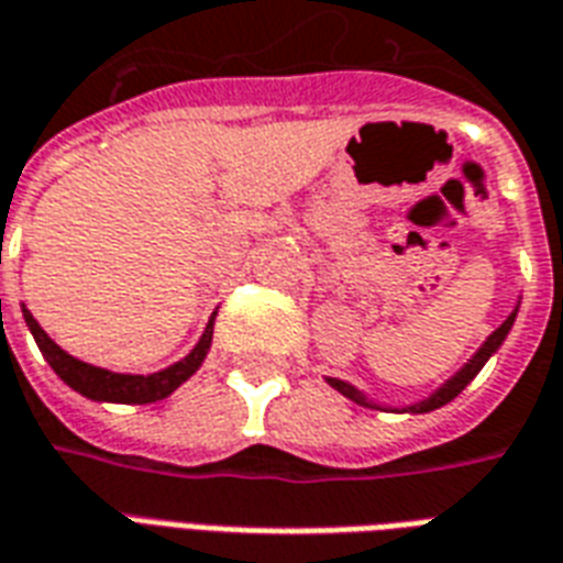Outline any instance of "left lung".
Masks as SVG:
<instances>
[{
	"instance_id": "1",
	"label": "left lung",
	"mask_w": 563,
	"mask_h": 563,
	"mask_svg": "<svg viewBox=\"0 0 563 563\" xmlns=\"http://www.w3.org/2000/svg\"><path fill=\"white\" fill-rule=\"evenodd\" d=\"M516 313H519V307H516V310H512V313H509V317L500 322V329H495L492 334H488V338H485L483 346H479V350H476V353L467 358V365L461 367L459 374H452V377H449L446 383L440 386V389L431 391L424 401H416V404H410V407H401V413H431V410L443 407V404H449L452 398H459L461 391H464V386H467V383H471V379L476 377L479 371H483L485 362H488V358H492V355L500 350V343L507 341L509 329H512V322H516ZM325 379H329L331 389H338L341 395H346L350 401L362 404V407H374V410H389V407H383V404L371 401L365 391H358L355 386H350L346 379H338V377H325Z\"/></svg>"
}]
</instances>
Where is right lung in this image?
Instances as JSON below:
<instances>
[{"label":"right lung","instance_id":"1","mask_svg":"<svg viewBox=\"0 0 563 563\" xmlns=\"http://www.w3.org/2000/svg\"><path fill=\"white\" fill-rule=\"evenodd\" d=\"M23 319H26V325H30L32 338L38 343V350L47 358V365L54 367L56 377L63 379L66 386H71L75 391H80L84 398H90V401H111V404H153L162 401V398H168L180 383L196 374L201 362H205V355L210 350V341H213V317H210L208 329L205 334L198 338V343L192 346V353L180 358V362H174L165 371H156V374H114V371H104V367L87 365V362H80L75 355H68L63 346H56L51 338H47V331L38 325V319L32 317L30 310L23 307Z\"/></svg>","mask_w":563,"mask_h":563}]
</instances>
